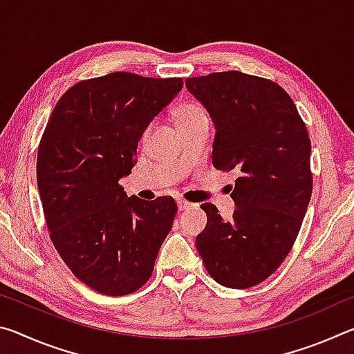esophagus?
I'll list each match as a JSON object with an SVG mask.
<instances>
[{"mask_svg":"<svg viewBox=\"0 0 354 354\" xmlns=\"http://www.w3.org/2000/svg\"><path fill=\"white\" fill-rule=\"evenodd\" d=\"M176 205H178V209H179V211H184V209H189V207L194 206V205H192L190 201L184 200V198H178V200H176Z\"/></svg>","mask_w":354,"mask_h":354,"instance_id":"esophagus-1","label":"esophagus"}]
</instances>
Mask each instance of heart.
Wrapping results in <instances>:
<instances>
[{"label":"heart","mask_w":354,"mask_h":354,"mask_svg":"<svg viewBox=\"0 0 354 354\" xmlns=\"http://www.w3.org/2000/svg\"><path fill=\"white\" fill-rule=\"evenodd\" d=\"M175 118L181 131L189 129L203 122H209L205 107L200 103H195V101H189V103H183L181 106H178V109L175 111ZM148 131L149 128L145 129L143 136H147Z\"/></svg>","instance_id":"b5f03b06"}]
</instances>
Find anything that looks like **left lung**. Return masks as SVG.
<instances>
[{
  "label": "left lung",
  "instance_id": "left-lung-1",
  "mask_svg": "<svg viewBox=\"0 0 354 354\" xmlns=\"http://www.w3.org/2000/svg\"><path fill=\"white\" fill-rule=\"evenodd\" d=\"M215 124L212 164L236 170V211L223 220L212 203L196 248L218 284L248 289L266 281L289 254L313 194L310 139L297 106L266 77L220 71L187 77Z\"/></svg>",
  "mask_w": 354,
  "mask_h": 354
}]
</instances>
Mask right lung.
<instances>
[{"label":"right lung","mask_w":354,"mask_h":354,"mask_svg":"<svg viewBox=\"0 0 354 354\" xmlns=\"http://www.w3.org/2000/svg\"><path fill=\"white\" fill-rule=\"evenodd\" d=\"M181 88V77L129 71L80 81L40 139L37 185L51 242L71 273L103 295L139 290L171 230V196L128 198L118 181L136 164L143 131Z\"/></svg>","instance_id":"1"}]
</instances>
